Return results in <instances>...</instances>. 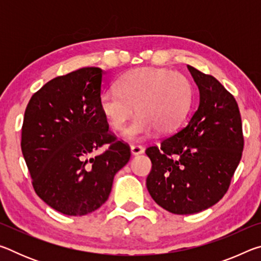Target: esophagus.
I'll return each mask as SVG.
<instances>
[{
  "instance_id": "obj_1",
  "label": "esophagus",
  "mask_w": 261,
  "mask_h": 261,
  "mask_svg": "<svg viewBox=\"0 0 261 261\" xmlns=\"http://www.w3.org/2000/svg\"><path fill=\"white\" fill-rule=\"evenodd\" d=\"M131 153L134 155H138V154L144 153V147L140 145H131Z\"/></svg>"
}]
</instances>
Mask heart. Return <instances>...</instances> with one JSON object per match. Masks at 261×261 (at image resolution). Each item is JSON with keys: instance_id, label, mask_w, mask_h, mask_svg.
Instances as JSON below:
<instances>
[{"instance_id": "heart-1", "label": "heart", "mask_w": 261, "mask_h": 261, "mask_svg": "<svg viewBox=\"0 0 261 261\" xmlns=\"http://www.w3.org/2000/svg\"><path fill=\"white\" fill-rule=\"evenodd\" d=\"M193 90L183 74L163 68H139L122 74L116 88L100 96V108L114 129L120 130L134 114H138L123 131L125 139L145 138L158 129L170 132L182 124L192 103Z\"/></svg>"}]
</instances>
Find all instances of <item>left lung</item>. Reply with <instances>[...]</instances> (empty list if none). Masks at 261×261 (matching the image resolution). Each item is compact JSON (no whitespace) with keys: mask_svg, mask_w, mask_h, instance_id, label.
Segmentation results:
<instances>
[{"mask_svg":"<svg viewBox=\"0 0 261 261\" xmlns=\"http://www.w3.org/2000/svg\"><path fill=\"white\" fill-rule=\"evenodd\" d=\"M188 69L199 88V107L160 146L146 148L152 162L148 192L159 206L179 215L198 213L222 199L244 147L232 94L211 74Z\"/></svg>","mask_w":261,"mask_h":261,"instance_id":"obj_1","label":"left lung"}]
</instances>
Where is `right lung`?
<instances>
[{
	"label": "right lung",
	"mask_w": 261,
	"mask_h": 261,
	"mask_svg": "<svg viewBox=\"0 0 261 261\" xmlns=\"http://www.w3.org/2000/svg\"><path fill=\"white\" fill-rule=\"evenodd\" d=\"M103 74L90 67L51 79L25 110L20 146L33 189L65 215H86L102 206L115 174L131 156L100 108ZM106 143V151L91 156Z\"/></svg>",
	"instance_id": "obj_1"
}]
</instances>
